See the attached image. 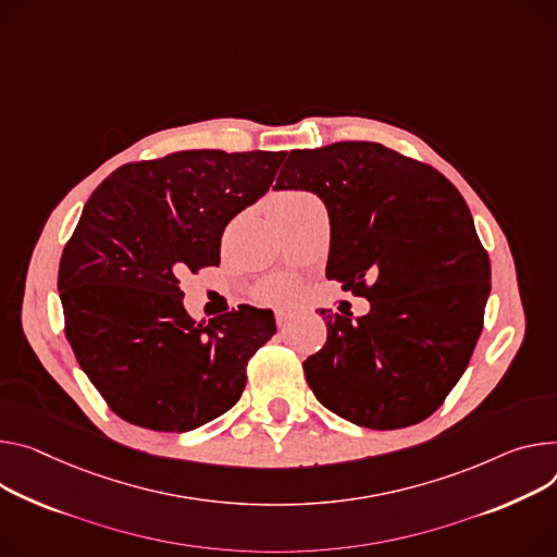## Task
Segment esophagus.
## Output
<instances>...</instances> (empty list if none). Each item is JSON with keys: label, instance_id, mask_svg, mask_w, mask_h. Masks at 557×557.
Listing matches in <instances>:
<instances>
[{"label": "esophagus", "instance_id": "obj_1", "mask_svg": "<svg viewBox=\"0 0 557 557\" xmlns=\"http://www.w3.org/2000/svg\"><path fill=\"white\" fill-rule=\"evenodd\" d=\"M293 318H295V313H293V311H288V309H280V311H275L277 329H280V331H286V329H288V324L293 322Z\"/></svg>", "mask_w": 557, "mask_h": 557}]
</instances>
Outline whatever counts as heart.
Returning <instances> with one entry per match:
<instances>
[{
	"instance_id": "heart-1",
	"label": "heart",
	"mask_w": 557,
	"mask_h": 557,
	"mask_svg": "<svg viewBox=\"0 0 557 557\" xmlns=\"http://www.w3.org/2000/svg\"><path fill=\"white\" fill-rule=\"evenodd\" d=\"M309 195L305 193H297V190H286V193H280L273 201V209H284V207H290V205H297V201L307 199ZM288 293V284L286 282H271L267 288H264V297L269 299H282L284 295Z\"/></svg>"
}]
</instances>
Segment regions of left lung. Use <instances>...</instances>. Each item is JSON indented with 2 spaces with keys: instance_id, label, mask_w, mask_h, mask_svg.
<instances>
[{
  "instance_id": "left-lung-1",
  "label": "left lung",
  "mask_w": 557,
  "mask_h": 557,
  "mask_svg": "<svg viewBox=\"0 0 557 557\" xmlns=\"http://www.w3.org/2000/svg\"><path fill=\"white\" fill-rule=\"evenodd\" d=\"M277 190L315 193L329 211L326 277L371 301L326 318L305 375L335 416L404 429L435 413L484 326L491 262L465 197L440 171L375 141L290 150Z\"/></svg>"
}]
</instances>
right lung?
Returning <instances> with one entry per match:
<instances>
[{
  "instance_id": "add662e5",
  "label": "right lung",
  "mask_w": 557,
  "mask_h": 557,
  "mask_svg": "<svg viewBox=\"0 0 557 557\" xmlns=\"http://www.w3.org/2000/svg\"><path fill=\"white\" fill-rule=\"evenodd\" d=\"M284 158L180 150L120 166L86 201L60 260L64 333L122 420L184 433L242 397L273 313L246 307L195 322L180 275L220 264L226 224L269 190Z\"/></svg>"
}]
</instances>
